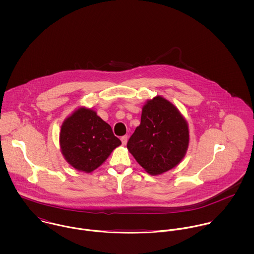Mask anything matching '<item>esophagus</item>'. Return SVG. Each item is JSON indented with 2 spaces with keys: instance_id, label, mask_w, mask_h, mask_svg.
<instances>
[{
  "instance_id": "1",
  "label": "esophagus",
  "mask_w": 254,
  "mask_h": 254,
  "mask_svg": "<svg viewBox=\"0 0 254 254\" xmlns=\"http://www.w3.org/2000/svg\"><path fill=\"white\" fill-rule=\"evenodd\" d=\"M120 140H121V142H122V145H125L127 144V141H128V136H126V135H125V136H122Z\"/></svg>"
}]
</instances>
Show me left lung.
<instances>
[{
    "mask_svg": "<svg viewBox=\"0 0 254 254\" xmlns=\"http://www.w3.org/2000/svg\"><path fill=\"white\" fill-rule=\"evenodd\" d=\"M188 145L187 121L174 105L157 96L143 107L141 124L127 148L147 173L158 175L180 163Z\"/></svg>",
    "mask_w": 254,
    "mask_h": 254,
    "instance_id": "left-lung-1",
    "label": "left lung"
}]
</instances>
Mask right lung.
Here are the masks:
<instances>
[{"mask_svg": "<svg viewBox=\"0 0 254 254\" xmlns=\"http://www.w3.org/2000/svg\"><path fill=\"white\" fill-rule=\"evenodd\" d=\"M60 144L65 160L72 167L90 173L105 162L121 141L96 111L80 108L63 123Z\"/></svg>", "mask_w": 254, "mask_h": 254, "instance_id": "add662e5", "label": "right lung"}]
</instances>
